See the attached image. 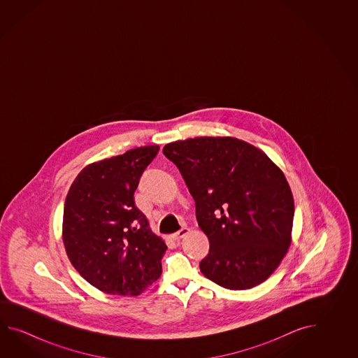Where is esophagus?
Listing matches in <instances>:
<instances>
[{
	"instance_id": "34e87169",
	"label": "esophagus",
	"mask_w": 358,
	"mask_h": 358,
	"mask_svg": "<svg viewBox=\"0 0 358 358\" xmlns=\"http://www.w3.org/2000/svg\"><path fill=\"white\" fill-rule=\"evenodd\" d=\"M189 231L190 230L188 228H182L179 231H176V233H174V234L171 236V239L179 241V239H182V236H187Z\"/></svg>"
}]
</instances>
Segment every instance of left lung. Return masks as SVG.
<instances>
[{
  "instance_id": "left-lung-1",
  "label": "left lung",
  "mask_w": 358,
  "mask_h": 358,
  "mask_svg": "<svg viewBox=\"0 0 358 358\" xmlns=\"http://www.w3.org/2000/svg\"><path fill=\"white\" fill-rule=\"evenodd\" d=\"M162 152L179 169L210 242L202 274L227 289L265 282L292 242L294 199L280 168L233 137L176 141Z\"/></svg>"
}]
</instances>
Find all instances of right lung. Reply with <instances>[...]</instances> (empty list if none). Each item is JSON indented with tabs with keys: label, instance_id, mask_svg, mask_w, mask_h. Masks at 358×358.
<instances>
[{
	"label": "right lung",
	"instance_id": "obj_1",
	"mask_svg": "<svg viewBox=\"0 0 358 358\" xmlns=\"http://www.w3.org/2000/svg\"><path fill=\"white\" fill-rule=\"evenodd\" d=\"M159 145H143L87 165L64 206L62 241L71 265L94 288L138 296L162 273L168 250L134 203V192Z\"/></svg>",
	"mask_w": 358,
	"mask_h": 358
}]
</instances>
